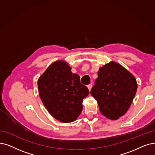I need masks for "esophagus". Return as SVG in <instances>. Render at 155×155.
Here are the masks:
<instances>
[{
	"mask_svg": "<svg viewBox=\"0 0 155 155\" xmlns=\"http://www.w3.org/2000/svg\"><path fill=\"white\" fill-rule=\"evenodd\" d=\"M87 87H88V88L89 91H90V90H91V87H92V84H88V85L87 86Z\"/></svg>",
	"mask_w": 155,
	"mask_h": 155,
	"instance_id": "esophagus-1",
	"label": "esophagus"
}]
</instances>
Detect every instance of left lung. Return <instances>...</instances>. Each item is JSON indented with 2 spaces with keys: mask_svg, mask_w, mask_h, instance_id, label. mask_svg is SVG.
<instances>
[{
  "mask_svg": "<svg viewBox=\"0 0 155 155\" xmlns=\"http://www.w3.org/2000/svg\"><path fill=\"white\" fill-rule=\"evenodd\" d=\"M137 89L134 75L120 64L110 61L99 69L90 94L97 101L101 113L116 120L127 112Z\"/></svg>",
  "mask_w": 155,
  "mask_h": 155,
  "instance_id": "obj_1",
  "label": "left lung"
}]
</instances>
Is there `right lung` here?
Instances as JSON below:
<instances>
[{"label":"right lung","instance_id":"1","mask_svg":"<svg viewBox=\"0 0 155 155\" xmlns=\"http://www.w3.org/2000/svg\"><path fill=\"white\" fill-rule=\"evenodd\" d=\"M39 94L48 112L62 123L75 121L83 110V100L89 94L78 74L63 60L49 65L38 79Z\"/></svg>","mask_w":155,"mask_h":155}]
</instances>
